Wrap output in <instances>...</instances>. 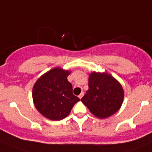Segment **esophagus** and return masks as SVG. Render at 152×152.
<instances>
[{
  "label": "esophagus",
  "mask_w": 152,
  "mask_h": 152,
  "mask_svg": "<svg viewBox=\"0 0 152 152\" xmlns=\"http://www.w3.org/2000/svg\"><path fill=\"white\" fill-rule=\"evenodd\" d=\"M84 96V93H83V92H82V93H81L80 94H79V98L80 99H81L82 98V96Z\"/></svg>",
  "instance_id": "1"
}]
</instances>
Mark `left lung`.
<instances>
[{
	"mask_svg": "<svg viewBox=\"0 0 152 152\" xmlns=\"http://www.w3.org/2000/svg\"><path fill=\"white\" fill-rule=\"evenodd\" d=\"M89 89L81 101L91 113L100 119L113 115L121 107L124 99V90L121 84L109 73H90Z\"/></svg>",
	"mask_w": 152,
	"mask_h": 152,
	"instance_id": "1",
	"label": "left lung"
}]
</instances>
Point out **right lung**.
Returning <instances> with one entry per match:
<instances>
[{
	"label": "right lung",
	"mask_w": 152,
	"mask_h": 152,
	"mask_svg": "<svg viewBox=\"0 0 152 152\" xmlns=\"http://www.w3.org/2000/svg\"><path fill=\"white\" fill-rule=\"evenodd\" d=\"M70 73L61 67H54L42 75L34 84L32 99L35 107L50 120H61L70 114L79 99L73 94V87L67 81Z\"/></svg>",
	"instance_id": "obj_1"
}]
</instances>
